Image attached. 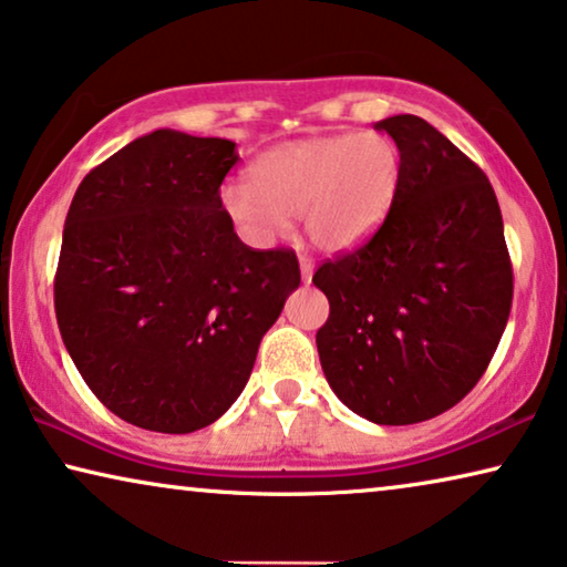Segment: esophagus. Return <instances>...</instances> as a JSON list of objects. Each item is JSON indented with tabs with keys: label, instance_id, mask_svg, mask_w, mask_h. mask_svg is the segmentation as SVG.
Instances as JSON below:
<instances>
[{
	"label": "esophagus",
	"instance_id": "34e87169",
	"mask_svg": "<svg viewBox=\"0 0 567 567\" xmlns=\"http://www.w3.org/2000/svg\"><path fill=\"white\" fill-rule=\"evenodd\" d=\"M300 277L306 285L312 280V259L300 257Z\"/></svg>",
	"mask_w": 567,
	"mask_h": 567
}]
</instances>
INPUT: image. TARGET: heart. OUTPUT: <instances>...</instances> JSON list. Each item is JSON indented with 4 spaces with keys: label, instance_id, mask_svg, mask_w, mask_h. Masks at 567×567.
Wrapping results in <instances>:
<instances>
[{
    "label": "heart",
    "instance_id": "1",
    "mask_svg": "<svg viewBox=\"0 0 567 567\" xmlns=\"http://www.w3.org/2000/svg\"><path fill=\"white\" fill-rule=\"evenodd\" d=\"M400 185V152L379 132L326 134L265 150L247 183L226 185L221 210L251 247H267L300 216L318 249L343 251L377 231Z\"/></svg>",
    "mask_w": 567,
    "mask_h": 567
}]
</instances>
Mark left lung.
Returning <instances> with one entry per match:
<instances>
[{"label":"left lung","instance_id":"left-lung-1","mask_svg":"<svg viewBox=\"0 0 567 567\" xmlns=\"http://www.w3.org/2000/svg\"><path fill=\"white\" fill-rule=\"evenodd\" d=\"M400 150V185L371 239L323 261L328 320L316 343L346 408L377 425L451 410L492 361L514 275L484 171L412 114L377 122Z\"/></svg>","mask_w":567,"mask_h":567}]
</instances>
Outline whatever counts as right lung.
Masks as SVG:
<instances>
[{
	"mask_svg": "<svg viewBox=\"0 0 567 567\" xmlns=\"http://www.w3.org/2000/svg\"><path fill=\"white\" fill-rule=\"evenodd\" d=\"M234 147L145 134L83 177L65 216V349L104 408L155 433H193L231 408L300 285L292 249H251L224 216Z\"/></svg>",
	"mask_w": 567,
	"mask_h": 567,
	"instance_id": "add662e5",
	"label": "right lung"
}]
</instances>
